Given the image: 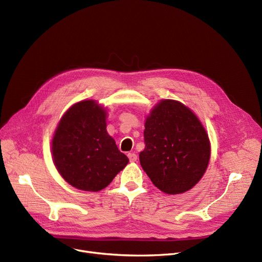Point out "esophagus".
<instances>
[{"label": "esophagus", "instance_id": "34e87169", "mask_svg": "<svg viewBox=\"0 0 262 262\" xmlns=\"http://www.w3.org/2000/svg\"><path fill=\"white\" fill-rule=\"evenodd\" d=\"M127 156H128V158H129V161H130V162H135V161H137V155H136L135 153H128V154H127Z\"/></svg>", "mask_w": 262, "mask_h": 262}]
</instances>
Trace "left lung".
<instances>
[{
    "label": "left lung",
    "instance_id": "8db88e82",
    "mask_svg": "<svg viewBox=\"0 0 262 262\" xmlns=\"http://www.w3.org/2000/svg\"><path fill=\"white\" fill-rule=\"evenodd\" d=\"M141 167L167 194L194 187L210 159L208 135L198 117L174 100L160 101L146 117Z\"/></svg>",
    "mask_w": 262,
    "mask_h": 262
}]
</instances>
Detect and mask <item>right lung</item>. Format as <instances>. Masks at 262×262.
Wrapping results in <instances>:
<instances>
[{
    "label": "right lung",
    "instance_id": "right-lung-1",
    "mask_svg": "<svg viewBox=\"0 0 262 262\" xmlns=\"http://www.w3.org/2000/svg\"><path fill=\"white\" fill-rule=\"evenodd\" d=\"M106 116L95 101H81L67 110L55 130V167L68 184L79 190L104 189L128 163L106 130Z\"/></svg>",
    "mask_w": 262,
    "mask_h": 262
}]
</instances>
